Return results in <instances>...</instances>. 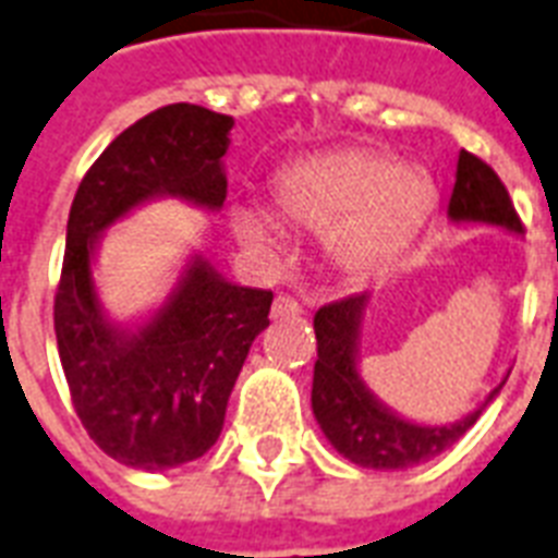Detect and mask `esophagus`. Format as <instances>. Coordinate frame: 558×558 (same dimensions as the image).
I'll return each mask as SVG.
<instances>
[{
    "instance_id": "obj_1",
    "label": "esophagus",
    "mask_w": 558,
    "mask_h": 558,
    "mask_svg": "<svg viewBox=\"0 0 558 558\" xmlns=\"http://www.w3.org/2000/svg\"><path fill=\"white\" fill-rule=\"evenodd\" d=\"M270 314H274V319H284V317H296V314H302V305L293 296H288V293H279L274 300V308H270Z\"/></svg>"
}]
</instances>
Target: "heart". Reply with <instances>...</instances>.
Here are the masks:
<instances>
[{
	"instance_id": "obj_1",
	"label": "heart",
	"mask_w": 558,
	"mask_h": 558,
	"mask_svg": "<svg viewBox=\"0 0 558 558\" xmlns=\"http://www.w3.org/2000/svg\"><path fill=\"white\" fill-rule=\"evenodd\" d=\"M284 218L326 233L331 258L347 270H375L399 253L434 206V183L418 168H401L373 150H340L284 168L276 183ZM241 239L258 250H282L279 220L256 203L232 211Z\"/></svg>"
}]
</instances>
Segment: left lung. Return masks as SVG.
Listing matches in <instances>:
<instances>
[{
    "instance_id": "obj_1",
    "label": "left lung",
    "mask_w": 558,
    "mask_h": 558,
    "mask_svg": "<svg viewBox=\"0 0 558 558\" xmlns=\"http://www.w3.org/2000/svg\"><path fill=\"white\" fill-rule=\"evenodd\" d=\"M448 220L498 227L512 235L524 232L498 174L469 150H460V159H457ZM366 305H369V293H355L347 300L323 305L314 314L317 364H314L311 408H314L319 430L349 463L375 469V472L413 469L439 457L445 448H451L481 418L504 381L486 396L483 404H477L472 413H465L457 422L422 425V422L404 418L366 387L364 375L357 369Z\"/></svg>"
}]
</instances>
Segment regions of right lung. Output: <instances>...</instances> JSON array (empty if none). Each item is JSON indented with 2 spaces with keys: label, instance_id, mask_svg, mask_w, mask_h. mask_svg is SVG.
<instances>
[{
  "label": "right lung",
  "instance_id": "add662e5",
  "mask_svg": "<svg viewBox=\"0 0 558 558\" xmlns=\"http://www.w3.org/2000/svg\"><path fill=\"white\" fill-rule=\"evenodd\" d=\"M232 116L159 107L119 133L77 185L54 296V335L72 404L104 454L140 472L192 463L218 442L227 401L274 293L244 288L203 253L136 323H116L95 288L107 230L145 203L177 197L220 211Z\"/></svg>",
  "mask_w": 558,
  "mask_h": 558
}]
</instances>
